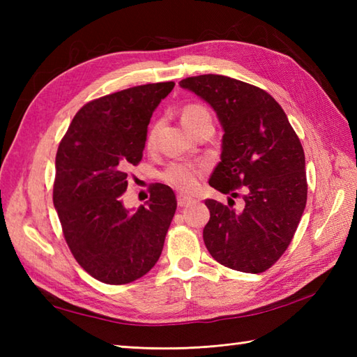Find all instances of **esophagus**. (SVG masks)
<instances>
[{
  "label": "esophagus",
  "mask_w": 357,
  "mask_h": 357,
  "mask_svg": "<svg viewBox=\"0 0 357 357\" xmlns=\"http://www.w3.org/2000/svg\"><path fill=\"white\" fill-rule=\"evenodd\" d=\"M193 202V198H190V196H184V195H179L178 196V206L179 207H185L187 204Z\"/></svg>",
  "instance_id": "34e87169"
}]
</instances>
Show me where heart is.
<instances>
[{
	"label": "heart",
	"mask_w": 357,
	"mask_h": 357,
	"mask_svg": "<svg viewBox=\"0 0 357 357\" xmlns=\"http://www.w3.org/2000/svg\"><path fill=\"white\" fill-rule=\"evenodd\" d=\"M202 118H210V113L206 107H202L199 104H188L183 109V124L185 128L193 127L199 119ZM158 123H155L149 128L147 136H146V144L147 146H153L158 135ZM206 172V167L202 164L196 162H173L169 167H165V170L161 173V179L167 185L176 188L179 192H193L196 187H198L199 178Z\"/></svg>",
	"instance_id": "obj_1"
}]
</instances>
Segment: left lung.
Wrapping results in <instances>:
<instances>
[{
	"label": "left lung",
	"instance_id": "left-lung-1",
	"mask_svg": "<svg viewBox=\"0 0 357 357\" xmlns=\"http://www.w3.org/2000/svg\"><path fill=\"white\" fill-rule=\"evenodd\" d=\"M179 86L207 101L222 126L221 162L208 184L231 198L241 191L244 199L242 210L206 199V247L231 270H268L290 245L307 204L298 135L275 98L259 87L224 75L190 77Z\"/></svg>",
	"mask_w": 357,
	"mask_h": 357
}]
</instances>
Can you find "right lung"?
<instances>
[{
    "label": "right lung",
    "mask_w": 357,
    "mask_h": 357,
    "mask_svg": "<svg viewBox=\"0 0 357 357\" xmlns=\"http://www.w3.org/2000/svg\"><path fill=\"white\" fill-rule=\"evenodd\" d=\"M173 87L144 84L90 101L59 142L53 206L73 257L104 284L133 282L161 256L176 211L173 190L155 184L138 210L126 208L121 195L127 169L142 159L150 118Z\"/></svg>",
    "instance_id": "add662e5"
}]
</instances>
